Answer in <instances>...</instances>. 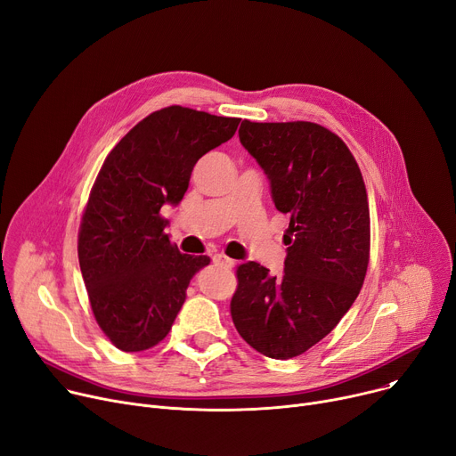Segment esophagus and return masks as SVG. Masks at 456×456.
Wrapping results in <instances>:
<instances>
[{
    "mask_svg": "<svg viewBox=\"0 0 456 456\" xmlns=\"http://www.w3.org/2000/svg\"><path fill=\"white\" fill-rule=\"evenodd\" d=\"M213 263L216 265H219V266H224V269H232V266L235 265L233 263V259H230V257H226V256H213Z\"/></svg>",
    "mask_w": 456,
    "mask_h": 456,
    "instance_id": "esophagus-1",
    "label": "esophagus"
}]
</instances>
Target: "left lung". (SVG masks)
<instances>
[{
    "instance_id": "obj_1",
    "label": "left lung",
    "mask_w": 456,
    "mask_h": 456,
    "mask_svg": "<svg viewBox=\"0 0 456 456\" xmlns=\"http://www.w3.org/2000/svg\"><path fill=\"white\" fill-rule=\"evenodd\" d=\"M239 140L290 221L285 269L269 276L256 261L239 265L230 313L254 350L292 359L331 333L359 297L370 261L366 185L350 149L322 125L245 119Z\"/></svg>"
}]
</instances>
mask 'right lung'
I'll return each instance as SVG.
<instances>
[{"mask_svg":"<svg viewBox=\"0 0 456 456\" xmlns=\"http://www.w3.org/2000/svg\"><path fill=\"white\" fill-rule=\"evenodd\" d=\"M239 118L185 106L156 110L106 156L78 228V265L92 313L121 352L164 340L208 256L180 254L164 232V204H178L206 152L228 142Z\"/></svg>","mask_w":456,"mask_h":456,"instance_id":"add662e5","label":"right lung"}]
</instances>
